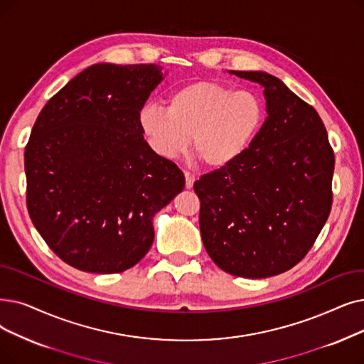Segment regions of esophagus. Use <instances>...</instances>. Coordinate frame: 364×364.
<instances>
[{
  "mask_svg": "<svg viewBox=\"0 0 364 364\" xmlns=\"http://www.w3.org/2000/svg\"><path fill=\"white\" fill-rule=\"evenodd\" d=\"M184 177H186V187H187V188H192V187H193V183H195V180H196L195 173L186 171V172H184Z\"/></svg>",
  "mask_w": 364,
  "mask_h": 364,
  "instance_id": "34e87169",
  "label": "esophagus"
}]
</instances>
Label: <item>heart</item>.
Segmentation results:
<instances>
[{
    "mask_svg": "<svg viewBox=\"0 0 364 364\" xmlns=\"http://www.w3.org/2000/svg\"><path fill=\"white\" fill-rule=\"evenodd\" d=\"M264 119V102L255 90L199 80L173 90L166 108L146 105L139 113V126L157 154L177 156L192 138L196 159L205 168L220 169L251 147Z\"/></svg>",
    "mask_w": 364,
    "mask_h": 364,
    "instance_id": "1",
    "label": "heart"
}]
</instances>
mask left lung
Returning a JSON list of instances; mask_svg holds the SVG:
<instances>
[{
  "mask_svg": "<svg viewBox=\"0 0 364 364\" xmlns=\"http://www.w3.org/2000/svg\"><path fill=\"white\" fill-rule=\"evenodd\" d=\"M233 74L264 87L267 117L238 161L195 181L200 235L220 269L267 278L302 260L326 225L335 154L315 108L279 78Z\"/></svg>",
  "mask_w": 364,
  "mask_h": 364,
  "instance_id": "8db88e82",
  "label": "left lung"
}]
</instances>
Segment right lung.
Here are the masks:
<instances>
[{
  "instance_id": "obj_1",
  "label": "right lung",
  "mask_w": 364,
  "mask_h": 364,
  "mask_svg": "<svg viewBox=\"0 0 364 364\" xmlns=\"http://www.w3.org/2000/svg\"><path fill=\"white\" fill-rule=\"evenodd\" d=\"M162 75L156 64H95L53 95L31 131L28 213L75 269L136 264L153 244L154 214L184 188L183 172L150 149L139 126Z\"/></svg>"
}]
</instances>
